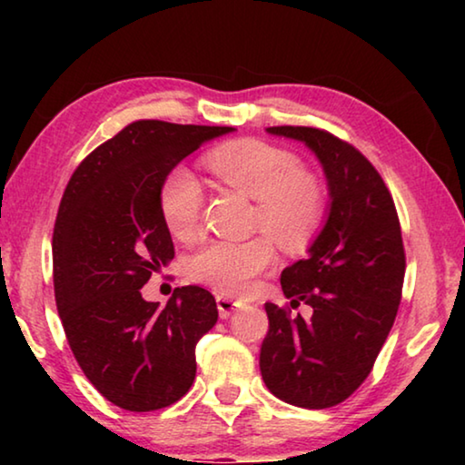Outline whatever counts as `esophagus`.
Masks as SVG:
<instances>
[{"label":"esophagus","instance_id":"obj_1","mask_svg":"<svg viewBox=\"0 0 465 465\" xmlns=\"http://www.w3.org/2000/svg\"><path fill=\"white\" fill-rule=\"evenodd\" d=\"M242 305L243 302H240V299H233L230 295H217V310L222 318H230L235 310L242 308Z\"/></svg>","mask_w":465,"mask_h":465}]
</instances>
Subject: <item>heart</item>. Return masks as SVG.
<instances>
[{
	"label": "heart",
	"instance_id": "b5f03b06",
	"mask_svg": "<svg viewBox=\"0 0 465 465\" xmlns=\"http://www.w3.org/2000/svg\"><path fill=\"white\" fill-rule=\"evenodd\" d=\"M204 163L225 184L256 199L254 227L272 235L287 252H302L324 223L328 194L289 149L261 139H235L204 155ZM203 188L191 172L176 168L160 191V213L168 232L191 240L199 232ZM269 235L248 242H209L188 258L193 281L225 295H246L256 279L277 262Z\"/></svg>",
	"mask_w": 465,
	"mask_h": 465
}]
</instances>
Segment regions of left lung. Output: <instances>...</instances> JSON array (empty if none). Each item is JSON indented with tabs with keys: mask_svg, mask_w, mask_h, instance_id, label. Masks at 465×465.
I'll return each mask as SVG.
<instances>
[{
	"mask_svg": "<svg viewBox=\"0 0 465 465\" xmlns=\"http://www.w3.org/2000/svg\"><path fill=\"white\" fill-rule=\"evenodd\" d=\"M299 139L324 166L330 213L310 256L281 274L287 305L266 303L261 373L274 396L322 411L344 402L371 373L402 299L406 254L396 204L373 163L316 127H269ZM305 302L312 316L291 314Z\"/></svg>",
	"mask_w": 465,
	"mask_h": 465,
	"instance_id": "obj_1",
	"label": "left lung"
}]
</instances>
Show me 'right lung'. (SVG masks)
<instances>
[{
    "label": "right lung",
    "mask_w": 465,
    "mask_h": 465,
    "mask_svg": "<svg viewBox=\"0 0 465 465\" xmlns=\"http://www.w3.org/2000/svg\"><path fill=\"white\" fill-rule=\"evenodd\" d=\"M232 127L135 121L84 157L53 230L54 302L69 349L108 402L160 411L191 390L215 297L176 287L166 308L141 287L174 258L160 191L180 160Z\"/></svg>",
    "instance_id": "obj_1"
}]
</instances>
